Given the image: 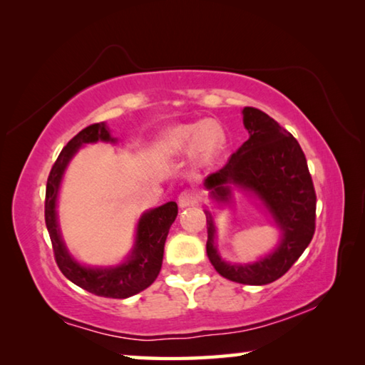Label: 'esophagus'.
I'll return each instance as SVG.
<instances>
[{"label":"esophagus","instance_id":"obj_1","mask_svg":"<svg viewBox=\"0 0 365 365\" xmlns=\"http://www.w3.org/2000/svg\"><path fill=\"white\" fill-rule=\"evenodd\" d=\"M197 201H200V195L195 190H185L178 196V206L180 207H190V206H196Z\"/></svg>","mask_w":365,"mask_h":365}]
</instances>
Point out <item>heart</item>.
<instances>
[{
    "instance_id": "1",
    "label": "heart",
    "mask_w": 365,
    "mask_h": 365,
    "mask_svg": "<svg viewBox=\"0 0 365 365\" xmlns=\"http://www.w3.org/2000/svg\"><path fill=\"white\" fill-rule=\"evenodd\" d=\"M225 148V133L215 120H196L168 128L159 140V150L168 156L193 151L200 165L212 164Z\"/></svg>"
}]
</instances>
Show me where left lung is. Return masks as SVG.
Wrapping results in <instances>:
<instances>
[{
    "mask_svg": "<svg viewBox=\"0 0 365 365\" xmlns=\"http://www.w3.org/2000/svg\"><path fill=\"white\" fill-rule=\"evenodd\" d=\"M243 123L250 138L232 154L205 187L219 206H232L233 188L256 196L280 232L274 251L256 262L232 264L215 246L212 214L207 219V257L225 279L243 285H267L285 275L298 261L316 230V191L306 156L292 133L256 108H245Z\"/></svg>",
    "mask_w": 365,
    "mask_h": 365,
    "instance_id": "1",
    "label": "left lung"
}]
</instances>
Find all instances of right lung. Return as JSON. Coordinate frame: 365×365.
Returning <instances> with one entry per match:
<instances>
[{"label":"right lung","instance_id":"1","mask_svg":"<svg viewBox=\"0 0 365 365\" xmlns=\"http://www.w3.org/2000/svg\"><path fill=\"white\" fill-rule=\"evenodd\" d=\"M98 141L117 143V138L110 135L106 122L93 123L83 128L63 148L46 182L45 220L56 264L67 279L96 296L125 299L143 292L158 279L160 265H163L165 238L177 217L178 207L177 202L169 201L143 212L137 224L133 248L123 262L117 265H100V267L80 264L66 248L63 235H61L56 212L58 195L71 159L83 145L98 143Z\"/></svg>","mask_w":365,"mask_h":365}]
</instances>
